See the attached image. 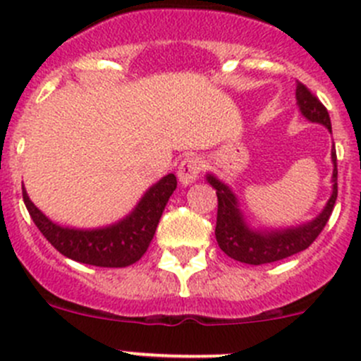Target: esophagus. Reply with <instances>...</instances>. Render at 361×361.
<instances>
[{
	"mask_svg": "<svg viewBox=\"0 0 361 361\" xmlns=\"http://www.w3.org/2000/svg\"><path fill=\"white\" fill-rule=\"evenodd\" d=\"M201 160L197 157H187L181 160L180 167H178V180L183 187H188V185L194 183L199 178V173H201Z\"/></svg>",
	"mask_w": 361,
	"mask_h": 361,
	"instance_id": "34e87169",
	"label": "esophagus"
}]
</instances>
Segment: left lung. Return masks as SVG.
Here are the masks:
<instances>
[{
    "instance_id": "8db88e82",
    "label": "left lung",
    "mask_w": 361,
    "mask_h": 361,
    "mask_svg": "<svg viewBox=\"0 0 361 361\" xmlns=\"http://www.w3.org/2000/svg\"><path fill=\"white\" fill-rule=\"evenodd\" d=\"M297 97V106L302 116L312 123L326 127L329 133H332V123L326 108L319 103L318 97L304 85L297 82L295 89ZM332 195L326 201L322 213L305 224L295 225V227L285 228H255L246 221L245 213L239 206L238 195L234 194L227 183L214 176L213 173L206 174V180L211 187L216 190L218 197V213H216V235L218 246L221 251L228 255L234 260L243 262L250 265L271 264V262L283 260L292 255L304 251L314 243L319 232L329 221L332 214L334 204L337 199V155L336 147H332Z\"/></svg>"
}]
</instances>
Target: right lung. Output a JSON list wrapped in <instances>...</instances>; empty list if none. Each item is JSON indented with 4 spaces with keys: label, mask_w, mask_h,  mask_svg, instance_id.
<instances>
[{
    "label": "right lung",
    "mask_w": 361,
    "mask_h": 361,
    "mask_svg": "<svg viewBox=\"0 0 361 361\" xmlns=\"http://www.w3.org/2000/svg\"><path fill=\"white\" fill-rule=\"evenodd\" d=\"M176 190L173 173L152 185L133 211L106 227L75 228L56 224L42 213L23 187L24 204L47 241L64 257L96 267H126L145 255L167 201Z\"/></svg>",
    "instance_id": "obj_1"
}]
</instances>
